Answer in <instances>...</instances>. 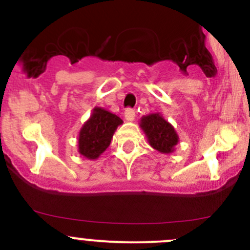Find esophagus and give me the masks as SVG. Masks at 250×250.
<instances>
[{
    "instance_id": "esophagus-1",
    "label": "esophagus",
    "mask_w": 250,
    "mask_h": 250,
    "mask_svg": "<svg viewBox=\"0 0 250 250\" xmlns=\"http://www.w3.org/2000/svg\"><path fill=\"white\" fill-rule=\"evenodd\" d=\"M125 117L127 121H134L135 118V111L132 107H127L125 111Z\"/></svg>"
}]
</instances>
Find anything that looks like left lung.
<instances>
[{"mask_svg": "<svg viewBox=\"0 0 250 250\" xmlns=\"http://www.w3.org/2000/svg\"><path fill=\"white\" fill-rule=\"evenodd\" d=\"M140 127L144 129L148 143L153 148L162 153L173 152L174 146L178 144V134L173 125L162 116L158 113L145 116L141 120Z\"/></svg>", "mask_w": 250, "mask_h": 250, "instance_id": "8db88e82", "label": "left lung"}]
</instances>
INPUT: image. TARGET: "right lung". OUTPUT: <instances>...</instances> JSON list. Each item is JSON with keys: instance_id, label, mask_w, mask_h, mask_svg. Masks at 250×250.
Here are the masks:
<instances>
[{"instance_id": "1", "label": "right lung", "mask_w": 250, "mask_h": 250, "mask_svg": "<svg viewBox=\"0 0 250 250\" xmlns=\"http://www.w3.org/2000/svg\"><path fill=\"white\" fill-rule=\"evenodd\" d=\"M122 123L118 116L95 107L89 120L83 125L78 138V151L89 160L99 157L111 143L116 128Z\"/></svg>"}]
</instances>
